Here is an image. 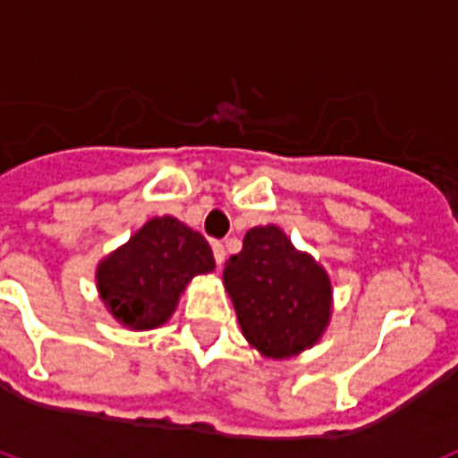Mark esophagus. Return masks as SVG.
<instances>
[{
    "mask_svg": "<svg viewBox=\"0 0 458 458\" xmlns=\"http://www.w3.org/2000/svg\"><path fill=\"white\" fill-rule=\"evenodd\" d=\"M213 257H216V264L217 266L225 264L226 252H225V245H222V242H213Z\"/></svg>",
    "mask_w": 458,
    "mask_h": 458,
    "instance_id": "esophagus-1",
    "label": "esophagus"
}]
</instances>
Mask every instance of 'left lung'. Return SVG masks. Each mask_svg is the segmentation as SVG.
Returning <instances> with one entry per match:
<instances>
[{"label": "left lung", "instance_id": "left-lung-1", "mask_svg": "<svg viewBox=\"0 0 458 458\" xmlns=\"http://www.w3.org/2000/svg\"><path fill=\"white\" fill-rule=\"evenodd\" d=\"M222 279L242 335L266 358L302 353L326 333L333 314L330 277L279 226L250 229Z\"/></svg>", "mask_w": 458, "mask_h": 458}]
</instances>
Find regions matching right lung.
<instances>
[{"instance_id":"obj_1","label":"right lung","mask_w":458,"mask_h":458,"mask_svg":"<svg viewBox=\"0 0 458 458\" xmlns=\"http://www.w3.org/2000/svg\"><path fill=\"white\" fill-rule=\"evenodd\" d=\"M216 259L199 232L172 216L153 217L103 259L96 286L109 314L131 330L167 323L194 275L213 273Z\"/></svg>"}]
</instances>
